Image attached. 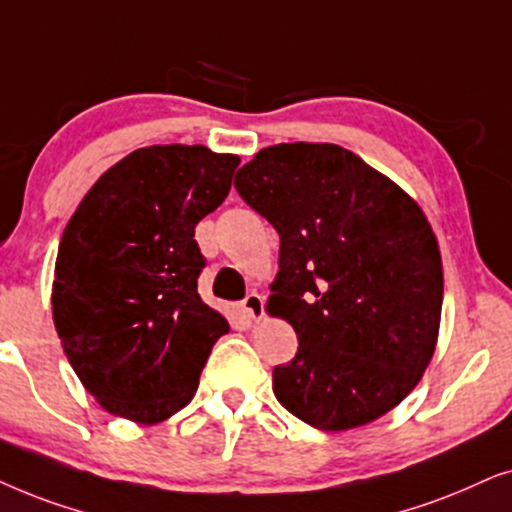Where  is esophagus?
<instances>
[{
	"label": "esophagus",
	"instance_id": "obj_1",
	"mask_svg": "<svg viewBox=\"0 0 512 512\" xmlns=\"http://www.w3.org/2000/svg\"><path fill=\"white\" fill-rule=\"evenodd\" d=\"M241 309L250 320H260L262 313H264L262 295H257V292H250V295H245V299L241 302Z\"/></svg>",
	"mask_w": 512,
	"mask_h": 512
}]
</instances>
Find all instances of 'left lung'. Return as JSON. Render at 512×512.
<instances>
[{"label": "left lung", "mask_w": 512, "mask_h": 512, "mask_svg": "<svg viewBox=\"0 0 512 512\" xmlns=\"http://www.w3.org/2000/svg\"><path fill=\"white\" fill-rule=\"evenodd\" d=\"M234 187L281 236L269 311L295 327L299 346L274 367L278 403L318 431L393 410L438 339L442 264L426 215L337 145L262 149Z\"/></svg>", "instance_id": "obj_1"}]
</instances>
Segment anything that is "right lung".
Here are the masks:
<instances>
[{"label": "right lung", "instance_id": "1", "mask_svg": "<svg viewBox=\"0 0 512 512\" xmlns=\"http://www.w3.org/2000/svg\"><path fill=\"white\" fill-rule=\"evenodd\" d=\"M238 156L135 149L88 189L60 238L53 323L81 384L138 424L173 417L229 323L199 295L194 229L227 199Z\"/></svg>", "mask_w": 512, "mask_h": 512}]
</instances>
